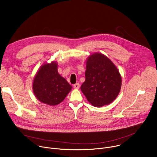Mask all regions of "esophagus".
I'll list each match as a JSON object with an SVG mask.
<instances>
[{"mask_svg": "<svg viewBox=\"0 0 157 157\" xmlns=\"http://www.w3.org/2000/svg\"><path fill=\"white\" fill-rule=\"evenodd\" d=\"M79 83H76V84H75L74 85H73V87L75 88V89H79Z\"/></svg>", "mask_w": 157, "mask_h": 157, "instance_id": "34e87169", "label": "esophagus"}]
</instances>
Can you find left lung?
<instances>
[{"instance_id": "obj_1", "label": "left lung", "mask_w": 157, "mask_h": 157, "mask_svg": "<svg viewBox=\"0 0 157 157\" xmlns=\"http://www.w3.org/2000/svg\"><path fill=\"white\" fill-rule=\"evenodd\" d=\"M85 77L81 89L93 106L109 104L120 92L122 79L119 71L110 59L101 53H96L87 58Z\"/></svg>"}]
</instances>
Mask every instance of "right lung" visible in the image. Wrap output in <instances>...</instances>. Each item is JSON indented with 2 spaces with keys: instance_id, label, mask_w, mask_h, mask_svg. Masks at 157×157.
<instances>
[{
  "instance_id": "right-lung-1",
  "label": "right lung",
  "mask_w": 157,
  "mask_h": 157,
  "mask_svg": "<svg viewBox=\"0 0 157 157\" xmlns=\"http://www.w3.org/2000/svg\"><path fill=\"white\" fill-rule=\"evenodd\" d=\"M72 87L58 72V64L52 62L40 67L33 80V90L41 102L56 105L61 102Z\"/></svg>"
}]
</instances>
